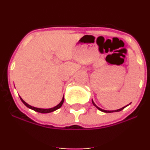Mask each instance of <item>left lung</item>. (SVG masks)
<instances>
[{"label":"left lung","mask_w":150,"mask_h":150,"mask_svg":"<svg viewBox=\"0 0 150 150\" xmlns=\"http://www.w3.org/2000/svg\"><path fill=\"white\" fill-rule=\"evenodd\" d=\"M92 104H93V105H94V106H95V107L97 108V109H99V111H102V112H104V113H113V112H118V111H121V110H123V108H125V107H126V106H128V105H130V104H129L128 105H127V106H123V107H122L121 108H119V109H117V110H113V111H107V110H104V109H102V108H101L98 107V106H97V105H96L95 104H94V101H93V100H92Z\"/></svg>","instance_id":"obj_1"}]
</instances>
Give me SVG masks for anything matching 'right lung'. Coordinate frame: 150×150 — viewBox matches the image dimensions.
<instances>
[{"instance_id":"right-lung-1","label":"right lung","mask_w":150,"mask_h":150,"mask_svg":"<svg viewBox=\"0 0 150 150\" xmlns=\"http://www.w3.org/2000/svg\"><path fill=\"white\" fill-rule=\"evenodd\" d=\"M20 99H21V101H22V103H23V104H25L27 107H28L29 108H31V109L34 110V111H37V112L42 113H51V112H53V111H56V110H57V109H58V108H60L61 107V106L63 104V101H64V95H63V99H62L61 101L57 105V106H54V107H53V108H37V107H34V106H30V104H28L27 103H26L25 101L22 99L21 97H20Z\"/></svg>"}]
</instances>
